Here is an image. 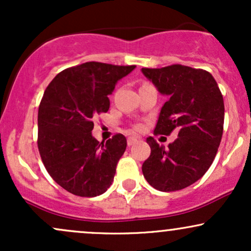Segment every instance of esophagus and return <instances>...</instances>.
Wrapping results in <instances>:
<instances>
[{
	"mask_svg": "<svg viewBox=\"0 0 251 251\" xmlns=\"http://www.w3.org/2000/svg\"><path fill=\"white\" fill-rule=\"evenodd\" d=\"M137 138H134V137H128L127 138V145L128 146H131V145H133V144H135L137 143Z\"/></svg>",
	"mask_w": 251,
	"mask_h": 251,
	"instance_id": "1",
	"label": "esophagus"
}]
</instances>
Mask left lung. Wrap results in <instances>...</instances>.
I'll list each match as a JSON object with an SVG mask.
<instances>
[{
    "mask_svg": "<svg viewBox=\"0 0 251 251\" xmlns=\"http://www.w3.org/2000/svg\"><path fill=\"white\" fill-rule=\"evenodd\" d=\"M142 72L168 96L154 134L178 131V138L168 148L153 137L146 139L151 154L143 164V175L159 191L188 188L203 177L217 153L223 134V96L214 76L200 68L176 63Z\"/></svg>",
    "mask_w": 251,
    "mask_h": 251,
    "instance_id": "1",
    "label": "left lung"
}]
</instances>
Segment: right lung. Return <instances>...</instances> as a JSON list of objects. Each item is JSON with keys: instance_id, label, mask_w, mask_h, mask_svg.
<instances>
[{"instance_id": "right-lung-1", "label": "right lung", "mask_w": 251, "mask_h": 251, "mask_svg": "<svg viewBox=\"0 0 251 251\" xmlns=\"http://www.w3.org/2000/svg\"><path fill=\"white\" fill-rule=\"evenodd\" d=\"M134 67L85 62L60 72L46 88L37 148L50 177L71 194L96 197L111 186L127 142L120 133L98 142L92 137L93 118L108 111L107 96Z\"/></svg>"}]
</instances>
